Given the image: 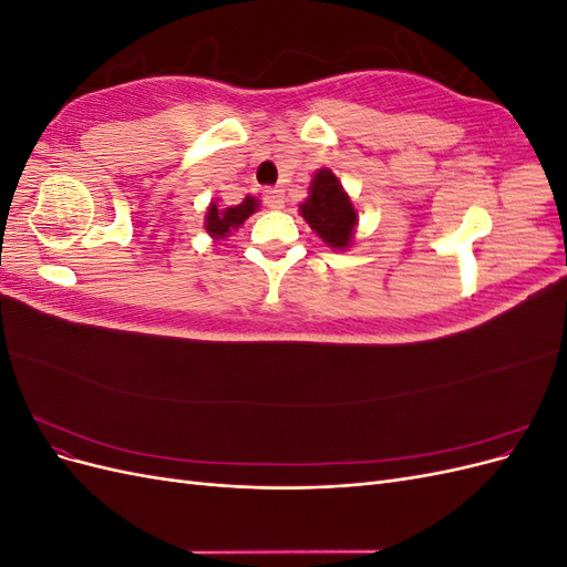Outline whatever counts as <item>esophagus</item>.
<instances>
[{"instance_id": "1", "label": "esophagus", "mask_w": 567, "mask_h": 567, "mask_svg": "<svg viewBox=\"0 0 567 567\" xmlns=\"http://www.w3.org/2000/svg\"><path fill=\"white\" fill-rule=\"evenodd\" d=\"M284 203H286V196H284L281 188H267V192H265V205H267V208L281 210Z\"/></svg>"}]
</instances>
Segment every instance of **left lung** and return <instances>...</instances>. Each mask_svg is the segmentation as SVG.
Wrapping results in <instances>:
<instances>
[{"instance_id":"left-lung-1","label":"left lung","mask_w":567,"mask_h":567,"mask_svg":"<svg viewBox=\"0 0 567 567\" xmlns=\"http://www.w3.org/2000/svg\"><path fill=\"white\" fill-rule=\"evenodd\" d=\"M300 213L331 248H348L357 225L352 200L342 192V184L331 169H319L310 186V198L300 205Z\"/></svg>"}]
</instances>
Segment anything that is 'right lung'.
Instances as JSON below:
<instances>
[{"mask_svg": "<svg viewBox=\"0 0 567 567\" xmlns=\"http://www.w3.org/2000/svg\"><path fill=\"white\" fill-rule=\"evenodd\" d=\"M257 208V200L252 196H246L241 203L236 205V208H217L213 203L208 208V217H205V229L213 238H225L231 229L241 227L244 221L255 213Z\"/></svg>", "mask_w": 567, "mask_h": 567, "instance_id": "right-lung-1", "label": "right lung"}]
</instances>
